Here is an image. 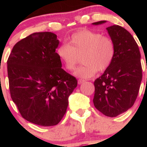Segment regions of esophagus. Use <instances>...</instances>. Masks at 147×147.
Instances as JSON below:
<instances>
[{
    "instance_id": "esophagus-1",
    "label": "esophagus",
    "mask_w": 147,
    "mask_h": 147,
    "mask_svg": "<svg viewBox=\"0 0 147 147\" xmlns=\"http://www.w3.org/2000/svg\"><path fill=\"white\" fill-rule=\"evenodd\" d=\"M84 82H85V80H82V79H79V80H78V84H83V83H84Z\"/></svg>"
}]
</instances>
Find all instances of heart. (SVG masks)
<instances>
[{
  "label": "heart",
  "mask_w": 147,
  "mask_h": 147,
  "mask_svg": "<svg viewBox=\"0 0 147 147\" xmlns=\"http://www.w3.org/2000/svg\"><path fill=\"white\" fill-rule=\"evenodd\" d=\"M56 53L69 71L75 69L81 57L83 64L76 69L75 75L90 78L97 71L103 72L110 66L115 55V46L109 37L82 29L71 35L68 44L59 46Z\"/></svg>",
  "instance_id": "b5f03b06"
}]
</instances>
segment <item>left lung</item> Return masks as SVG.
<instances>
[{"instance_id": "obj_1", "label": "left lung", "mask_w": 147, "mask_h": 147, "mask_svg": "<svg viewBox=\"0 0 147 147\" xmlns=\"http://www.w3.org/2000/svg\"><path fill=\"white\" fill-rule=\"evenodd\" d=\"M105 20L93 23L100 25ZM115 46L110 66L94 81L93 102L103 115L115 117L128 110L135 102L142 79L141 55L135 40L119 26L107 28Z\"/></svg>"}]
</instances>
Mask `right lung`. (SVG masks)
Returning a JSON list of instances; mask_svg holds the SVG:
<instances>
[{"mask_svg": "<svg viewBox=\"0 0 147 147\" xmlns=\"http://www.w3.org/2000/svg\"><path fill=\"white\" fill-rule=\"evenodd\" d=\"M58 45L53 32H35L14 45L7 61L12 100L25 119L42 127L61 121L78 85L62 68Z\"/></svg>", "mask_w": 147, "mask_h": 147, "instance_id": "right-lung-1", "label": "right lung"}]
</instances>
